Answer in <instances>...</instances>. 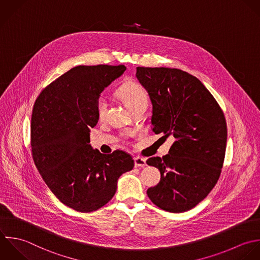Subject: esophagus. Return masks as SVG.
Returning a JSON list of instances; mask_svg holds the SVG:
<instances>
[{
	"instance_id": "obj_1",
	"label": "esophagus",
	"mask_w": 260,
	"mask_h": 260,
	"mask_svg": "<svg viewBox=\"0 0 260 260\" xmlns=\"http://www.w3.org/2000/svg\"><path fill=\"white\" fill-rule=\"evenodd\" d=\"M135 166L136 167H145V166H147L146 159L141 158V157H136L135 158Z\"/></svg>"
}]
</instances>
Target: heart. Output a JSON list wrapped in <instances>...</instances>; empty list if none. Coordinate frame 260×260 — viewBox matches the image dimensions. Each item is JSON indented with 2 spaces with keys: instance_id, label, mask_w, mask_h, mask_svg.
I'll list each match as a JSON object with an SVG mask.
<instances>
[{
  "instance_id": "b5f03b06",
  "label": "heart",
  "mask_w": 260,
  "mask_h": 260,
  "mask_svg": "<svg viewBox=\"0 0 260 260\" xmlns=\"http://www.w3.org/2000/svg\"><path fill=\"white\" fill-rule=\"evenodd\" d=\"M116 95L131 111H134L142 105H148L149 98L147 92L144 90L142 86L133 81L126 82L123 85H121L117 89ZM96 109L99 117L104 116L107 109V102L105 98H98L96 103Z\"/></svg>"
}]
</instances>
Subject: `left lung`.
<instances>
[{
  "label": "left lung",
  "mask_w": 260,
  "mask_h": 260,
  "mask_svg": "<svg viewBox=\"0 0 260 260\" xmlns=\"http://www.w3.org/2000/svg\"><path fill=\"white\" fill-rule=\"evenodd\" d=\"M136 76L153 105V132L175 139L167 155L147 160L161 173L147 194L164 211L186 212L219 180L227 144L225 115L205 85L184 71L138 67Z\"/></svg>",
  "instance_id": "obj_1"
}]
</instances>
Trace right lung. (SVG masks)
I'll list each match as a JSON object with an SVG mask.
<instances>
[{"label": "right lung", "mask_w": 260, "mask_h": 260, "mask_svg": "<svg viewBox=\"0 0 260 260\" xmlns=\"http://www.w3.org/2000/svg\"><path fill=\"white\" fill-rule=\"evenodd\" d=\"M119 66H78L50 83L37 97L31 115L34 164L51 192L81 213L96 211L115 194L119 176L134 168L132 156L92 149L90 128L99 119L101 92L120 77Z\"/></svg>", "instance_id": "obj_1"}]
</instances>
